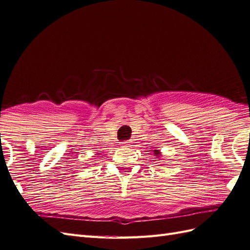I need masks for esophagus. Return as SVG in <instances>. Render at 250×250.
Listing matches in <instances>:
<instances>
[{
  "instance_id": "34e87169",
  "label": "esophagus",
  "mask_w": 250,
  "mask_h": 250,
  "mask_svg": "<svg viewBox=\"0 0 250 250\" xmlns=\"http://www.w3.org/2000/svg\"><path fill=\"white\" fill-rule=\"evenodd\" d=\"M121 145H123L124 146H130V142H129V140H125V142L121 143Z\"/></svg>"
}]
</instances>
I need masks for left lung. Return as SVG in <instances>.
I'll return each instance as SVG.
<instances>
[{
    "label": "left lung",
    "mask_w": 250,
    "mask_h": 250,
    "mask_svg": "<svg viewBox=\"0 0 250 250\" xmlns=\"http://www.w3.org/2000/svg\"><path fill=\"white\" fill-rule=\"evenodd\" d=\"M154 155H155V156H159V155H161V154H159V151H158V150H155V151H154Z\"/></svg>",
    "instance_id": "obj_1"
}]
</instances>
